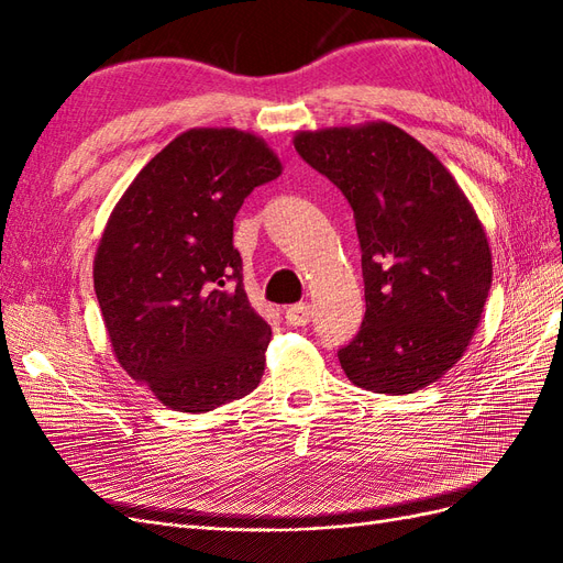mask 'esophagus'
Returning a JSON list of instances; mask_svg holds the SVG:
<instances>
[{
  "label": "esophagus",
  "instance_id": "esophagus-1",
  "mask_svg": "<svg viewBox=\"0 0 563 563\" xmlns=\"http://www.w3.org/2000/svg\"><path fill=\"white\" fill-rule=\"evenodd\" d=\"M312 319V305L310 302H296L291 308H286V321L291 327H305Z\"/></svg>",
  "mask_w": 563,
  "mask_h": 563
}]
</instances>
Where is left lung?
Instances as JSON below:
<instances>
[{
    "label": "left lung",
    "mask_w": 563,
    "mask_h": 563,
    "mask_svg": "<svg viewBox=\"0 0 563 563\" xmlns=\"http://www.w3.org/2000/svg\"><path fill=\"white\" fill-rule=\"evenodd\" d=\"M298 155L345 195L362 246L366 314L338 360L380 395H411L463 356L493 265L472 203L432 152L395 124L302 131Z\"/></svg>",
    "instance_id": "obj_1"
}]
</instances>
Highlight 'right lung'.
<instances>
[{"label":"right lung","instance_id":"right-lung-1","mask_svg":"<svg viewBox=\"0 0 563 563\" xmlns=\"http://www.w3.org/2000/svg\"><path fill=\"white\" fill-rule=\"evenodd\" d=\"M282 164L258 135L180 133L133 178L93 263L112 350L164 406L207 413L258 387L272 329L251 308L234 216Z\"/></svg>","mask_w":563,"mask_h":563}]
</instances>
